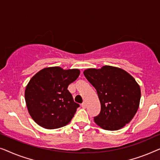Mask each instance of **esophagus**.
I'll return each instance as SVG.
<instances>
[{
    "label": "esophagus",
    "mask_w": 160,
    "mask_h": 160,
    "mask_svg": "<svg viewBox=\"0 0 160 160\" xmlns=\"http://www.w3.org/2000/svg\"><path fill=\"white\" fill-rule=\"evenodd\" d=\"M81 107H82L83 109H85V108H86V103L83 102L82 104H81Z\"/></svg>",
    "instance_id": "obj_1"
}]
</instances>
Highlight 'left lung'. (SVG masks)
<instances>
[{"label":"left lung","mask_w":160,"mask_h":160,"mask_svg":"<svg viewBox=\"0 0 160 160\" xmlns=\"http://www.w3.org/2000/svg\"><path fill=\"white\" fill-rule=\"evenodd\" d=\"M85 77L95 88L101 112L94 122L102 129L118 130L129 123L138 111L141 88L134 78L119 67L105 65L88 68Z\"/></svg>","instance_id":"left-lung-1"}]
</instances>
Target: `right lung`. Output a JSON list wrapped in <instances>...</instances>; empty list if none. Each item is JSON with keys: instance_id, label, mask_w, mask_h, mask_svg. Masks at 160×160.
<instances>
[{"instance_id": "right-lung-1", "label": "right lung", "mask_w": 160, "mask_h": 160, "mask_svg": "<svg viewBox=\"0 0 160 160\" xmlns=\"http://www.w3.org/2000/svg\"><path fill=\"white\" fill-rule=\"evenodd\" d=\"M80 69L50 67L38 72L27 85L24 98L28 112L38 125L57 129L70 122L79 104L67 88L77 80Z\"/></svg>"}]
</instances>
